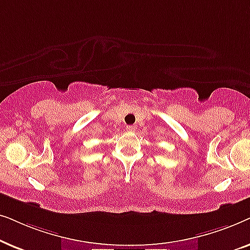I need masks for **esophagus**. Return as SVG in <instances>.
<instances>
[{
  "label": "esophagus",
  "mask_w": 250,
  "mask_h": 250,
  "mask_svg": "<svg viewBox=\"0 0 250 250\" xmlns=\"http://www.w3.org/2000/svg\"><path fill=\"white\" fill-rule=\"evenodd\" d=\"M135 129H136L135 125H128L127 126V131L128 132H135Z\"/></svg>",
  "instance_id": "34e87169"
}]
</instances>
